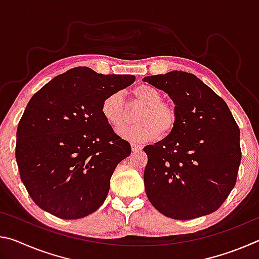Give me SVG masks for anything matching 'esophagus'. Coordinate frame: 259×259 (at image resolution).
Listing matches in <instances>:
<instances>
[{
  "label": "esophagus",
  "instance_id": "1",
  "mask_svg": "<svg viewBox=\"0 0 259 259\" xmlns=\"http://www.w3.org/2000/svg\"><path fill=\"white\" fill-rule=\"evenodd\" d=\"M143 148L142 145H138V144H131V150H133L134 152H138Z\"/></svg>",
  "mask_w": 259,
  "mask_h": 259
}]
</instances>
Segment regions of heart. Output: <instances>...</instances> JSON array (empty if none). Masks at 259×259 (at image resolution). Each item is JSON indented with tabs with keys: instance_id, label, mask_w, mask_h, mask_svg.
<instances>
[{
	"instance_id": "b5f03b06",
	"label": "heart",
	"mask_w": 259,
	"mask_h": 259,
	"mask_svg": "<svg viewBox=\"0 0 259 259\" xmlns=\"http://www.w3.org/2000/svg\"><path fill=\"white\" fill-rule=\"evenodd\" d=\"M133 95L143 108L136 116V123L121 129L122 138L134 143H145L166 136L175 130L178 122V112L174 104L162 100V94L150 84H139L133 90ZM102 114L107 123L114 129L123 126L126 122V107L121 91L107 95L102 103Z\"/></svg>"
}]
</instances>
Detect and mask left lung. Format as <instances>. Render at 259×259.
Wrapping results in <instances>:
<instances>
[{"instance_id": "left-lung-1", "label": "left lung", "mask_w": 259, "mask_h": 259, "mask_svg": "<svg viewBox=\"0 0 259 259\" xmlns=\"http://www.w3.org/2000/svg\"><path fill=\"white\" fill-rule=\"evenodd\" d=\"M143 80L168 94L178 112L172 133L144 147L148 200L179 221L212 213L233 190L241 161L240 130L229 106L194 74L171 71Z\"/></svg>"}]
</instances>
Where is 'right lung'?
I'll use <instances>...</instances> for the list:
<instances>
[{
	"label": "right lung",
	"instance_id": "right-lung-1",
	"mask_svg": "<svg viewBox=\"0 0 259 259\" xmlns=\"http://www.w3.org/2000/svg\"><path fill=\"white\" fill-rule=\"evenodd\" d=\"M135 78L75 67L30 98L17 129L16 160L21 182L45 211L77 219L104 203L114 170L131 147L100 108L107 95Z\"/></svg>",
	"mask_w": 259,
	"mask_h": 259
}]
</instances>
